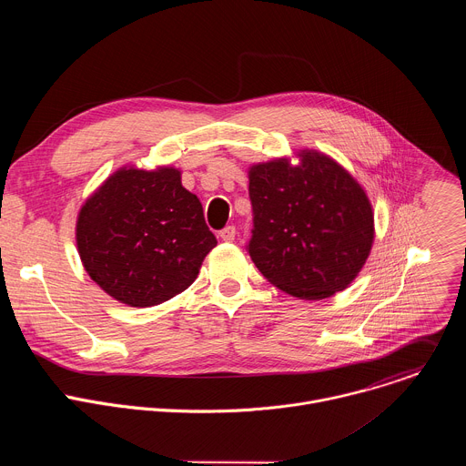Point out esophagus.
Here are the masks:
<instances>
[{
  "mask_svg": "<svg viewBox=\"0 0 466 466\" xmlns=\"http://www.w3.org/2000/svg\"><path fill=\"white\" fill-rule=\"evenodd\" d=\"M219 236H221L223 241H234V238H236V227H234V225L225 227V228L219 232Z\"/></svg>",
  "mask_w": 466,
  "mask_h": 466,
  "instance_id": "obj_1",
  "label": "esophagus"
}]
</instances>
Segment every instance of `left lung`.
<instances>
[{
  "mask_svg": "<svg viewBox=\"0 0 466 466\" xmlns=\"http://www.w3.org/2000/svg\"><path fill=\"white\" fill-rule=\"evenodd\" d=\"M254 164L248 195L254 228L247 250L279 289L320 300L347 289L374 241V214L365 189L334 158L304 149Z\"/></svg>",
  "mask_w": 466,
  "mask_h": 466,
  "instance_id": "left-lung-1",
  "label": "left lung"
}]
</instances>
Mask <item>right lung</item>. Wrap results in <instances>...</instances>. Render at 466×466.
<instances>
[{
    "label": "right lung",
    "mask_w": 466,
    "mask_h": 466,
    "mask_svg": "<svg viewBox=\"0 0 466 466\" xmlns=\"http://www.w3.org/2000/svg\"><path fill=\"white\" fill-rule=\"evenodd\" d=\"M76 239L90 279L132 308L187 289L218 245L201 201L171 166L112 173L81 207Z\"/></svg>",
    "instance_id": "obj_1"
}]
</instances>
